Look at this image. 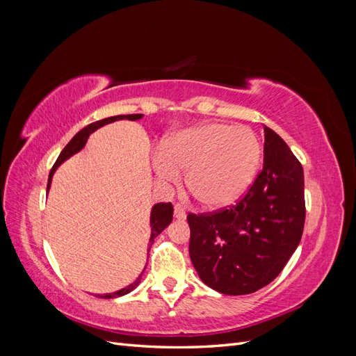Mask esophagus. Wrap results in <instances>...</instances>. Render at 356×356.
<instances>
[{"mask_svg": "<svg viewBox=\"0 0 356 356\" xmlns=\"http://www.w3.org/2000/svg\"><path fill=\"white\" fill-rule=\"evenodd\" d=\"M174 215H175V218H178V220H184V218L187 217L186 209L182 208L181 204H175V208H174Z\"/></svg>", "mask_w": 356, "mask_h": 356, "instance_id": "1", "label": "esophagus"}]
</instances>
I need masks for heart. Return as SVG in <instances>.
Here are the masks:
<instances>
[{"mask_svg": "<svg viewBox=\"0 0 356 356\" xmlns=\"http://www.w3.org/2000/svg\"><path fill=\"white\" fill-rule=\"evenodd\" d=\"M263 147L252 129L230 123H204L165 139L156 157L157 174L177 181L188 170V191L204 208L238 202L260 170Z\"/></svg>", "mask_w": 356, "mask_h": 356, "instance_id": "heart-1", "label": "heart"}]
</instances>
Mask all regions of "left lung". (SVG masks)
I'll use <instances>...</instances> for the list:
<instances>
[{"label": "left lung", "mask_w": 356, "mask_h": 356, "mask_svg": "<svg viewBox=\"0 0 356 356\" xmlns=\"http://www.w3.org/2000/svg\"><path fill=\"white\" fill-rule=\"evenodd\" d=\"M305 175L284 139L264 126V161L241 200L188 213L190 258L202 281L227 296L255 293L284 270L303 234Z\"/></svg>", "instance_id": "obj_1"}]
</instances>
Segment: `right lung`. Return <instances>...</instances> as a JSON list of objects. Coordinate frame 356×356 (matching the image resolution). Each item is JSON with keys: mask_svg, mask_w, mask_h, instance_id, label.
<instances>
[{"mask_svg": "<svg viewBox=\"0 0 356 356\" xmlns=\"http://www.w3.org/2000/svg\"><path fill=\"white\" fill-rule=\"evenodd\" d=\"M143 114H127V115H114V117H108V118H102V120H98L95 123H90L89 126H86L84 129H81V131L75 135L71 141L67 144V147L62 149V153L59 154L58 160L55 161V165H53L50 174H49V181H47V191L50 188V184H51V177L53 174H55L56 168L62 163V161H65L67 159H70L72 154L79 153L80 149L84 147L86 141H88V138L90 134H93L96 129L102 127L104 124H108V123H113L115 120H123V118H127V120H138V118H141ZM172 215H174V207H172V203L168 202H161V203H157L153 207L152 209V218H149V224H152V236H149V243H148V252H149V248H152L154 239L157 238V236L163 232L168 225L170 224L172 221ZM139 282H141V275H139V277L136 279V281H134L131 285H127L126 288L120 289V291H115V293H111V294H104V296H98L99 298H115V297H120V296H124L127 293H131V291H134Z\"/></svg>", "mask_w": 356, "mask_h": 356, "instance_id": "add662e5", "label": "right lung"}]
</instances>
